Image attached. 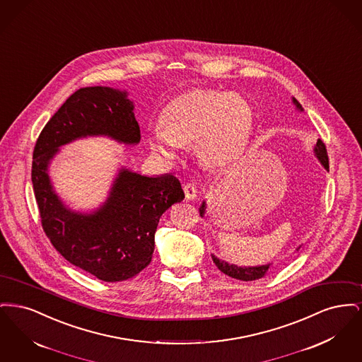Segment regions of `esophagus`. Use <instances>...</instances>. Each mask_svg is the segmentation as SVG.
I'll use <instances>...</instances> for the list:
<instances>
[{
  "mask_svg": "<svg viewBox=\"0 0 362 362\" xmlns=\"http://www.w3.org/2000/svg\"><path fill=\"white\" fill-rule=\"evenodd\" d=\"M183 189H185V195H186V198H187L189 201L197 198V187H195V185L187 183V185H185Z\"/></svg>",
  "mask_w": 362,
  "mask_h": 362,
  "instance_id": "obj_1",
  "label": "esophagus"
}]
</instances>
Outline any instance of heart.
<instances>
[{
  "mask_svg": "<svg viewBox=\"0 0 362 362\" xmlns=\"http://www.w3.org/2000/svg\"><path fill=\"white\" fill-rule=\"evenodd\" d=\"M254 129V111L239 93L192 88L175 96L161 122L149 129L152 151L173 158L183 145L195 144L209 165L225 167L245 151Z\"/></svg>",
  "mask_w": 362,
  "mask_h": 362,
  "instance_id": "1",
  "label": "heart"
}]
</instances>
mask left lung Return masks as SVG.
Segmentation results:
<instances>
[{"mask_svg":"<svg viewBox=\"0 0 362 362\" xmlns=\"http://www.w3.org/2000/svg\"><path fill=\"white\" fill-rule=\"evenodd\" d=\"M293 103L297 105V108L303 110L301 104L298 103L296 99H293ZM315 153H316L317 158L320 160V163L325 165V168L328 171L327 149H326V145L323 144L322 139H317L316 146H315ZM205 207H206L205 202L202 204V206L199 207V213H201L202 217L205 214ZM211 258H213V262L216 263V266L218 267V270H221L226 276L236 278V279H241V281H254V279L262 278V276L267 273L269 266H270V264H264V266H258V267H238L235 264H229V263H226L224 260H220V259H217L216 257H211Z\"/></svg>","mask_w":362,"mask_h":362,"instance_id":"left-lung-1","label":"left lung"}]
</instances>
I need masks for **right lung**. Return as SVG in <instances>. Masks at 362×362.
Returning a JSON list of instances; mask_svg holds the SVG:
<instances>
[{"label": "right lung", "instance_id": "1", "mask_svg": "<svg viewBox=\"0 0 362 362\" xmlns=\"http://www.w3.org/2000/svg\"><path fill=\"white\" fill-rule=\"evenodd\" d=\"M86 136L137 144L141 132L126 92L80 88L40 132L31 177L42 228L71 264L105 282L124 281L151 263L158 220L168 207L183 201L185 192L173 175L148 177L122 170L99 210L81 214L66 209L52 189L47 167L59 146Z\"/></svg>", "mask_w": 362, "mask_h": 362}]
</instances>
